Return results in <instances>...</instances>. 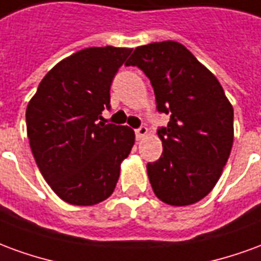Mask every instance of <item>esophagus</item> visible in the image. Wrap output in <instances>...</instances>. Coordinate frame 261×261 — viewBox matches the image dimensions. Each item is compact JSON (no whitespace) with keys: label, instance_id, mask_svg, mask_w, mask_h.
Here are the masks:
<instances>
[{"label":"esophagus","instance_id":"34e87169","mask_svg":"<svg viewBox=\"0 0 261 261\" xmlns=\"http://www.w3.org/2000/svg\"><path fill=\"white\" fill-rule=\"evenodd\" d=\"M147 134H148V128L147 127H144V125L136 130V137L138 141H141L144 137H147Z\"/></svg>","mask_w":261,"mask_h":261}]
</instances>
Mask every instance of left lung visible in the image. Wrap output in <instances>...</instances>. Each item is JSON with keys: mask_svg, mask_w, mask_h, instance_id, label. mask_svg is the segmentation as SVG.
<instances>
[{"mask_svg": "<svg viewBox=\"0 0 261 261\" xmlns=\"http://www.w3.org/2000/svg\"><path fill=\"white\" fill-rule=\"evenodd\" d=\"M125 65L145 72L156 109L170 114L158 130L164 152L147 165L155 196L175 207L200 201L219 180L233 144V108L222 86L173 40L137 47Z\"/></svg>", "mask_w": 261, "mask_h": 261, "instance_id": "left-lung-1", "label": "left lung"}]
</instances>
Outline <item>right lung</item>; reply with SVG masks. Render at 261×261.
<instances>
[{
    "label": "right lung",
    "instance_id": "obj_1",
    "mask_svg": "<svg viewBox=\"0 0 261 261\" xmlns=\"http://www.w3.org/2000/svg\"><path fill=\"white\" fill-rule=\"evenodd\" d=\"M133 51L89 47L48 71L26 108L29 144L37 168L57 196L72 205H95L112 196L120 165L136 141L127 125L105 124L110 85Z\"/></svg>",
    "mask_w": 261,
    "mask_h": 261
}]
</instances>
